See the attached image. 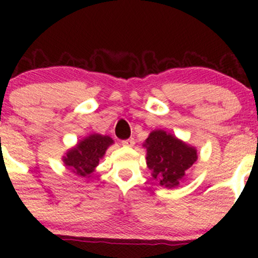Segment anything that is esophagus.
I'll use <instances>...</instances> for the list:
<instances>
[{
  "label": "esophagus",
  "mask_w": 258,
  "mask_h": 258,
  "mask_svg": "<svg viewBox=\"0 0 258 258\" xmlns=\"http://www.w3.org/2000/svg\"><path fill=\"white\" fill-rule=\"evenodd\" d=\"M122 146H126V147H132V146H135V139H128V140H123L122 141Z\"/></svg>",
  "instance_id": "obj_1"
}]
</instances>
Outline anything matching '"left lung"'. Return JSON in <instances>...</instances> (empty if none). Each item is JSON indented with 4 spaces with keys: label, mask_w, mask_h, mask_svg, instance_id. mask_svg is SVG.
I'll use <instances>...</instances> for the list:
<instances>
[{
    "label": "left lung",
    "mask_w": 258,
    "mask_h": 258,
    "mask_svg": "<svg viewBox=\"0 0 258 258\" xmlns=\"http://www.w3.org/2000/svg\"><path fill=\"white\" fill-rule=\"evenodd\" d=\"M144 147L147 151L146 161L153 178H157L161 186L167 188L177 187L197 161L196 148L162 130L151 132Z\"/></svg>",
    "instance_id": "left-lung-1"
}]
</instances>
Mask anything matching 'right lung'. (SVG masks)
I'll list each match as a JSON object with an SVG mask.
<instances>
[{
    "label": "right lung",
    "instance_id": "add662e5",
    "mask_svg": "<svg viewBox=\"0 0 258 258\" xmlns=\"http://www.w3.org/2000/svg\"><path fill=\"white\" fill-rule=\"evenodd\" d=\"M113 144V140L102 135H90L77 144L76 147L69 150L62 157L63 163L76 175L90 177L105 156L106 150Z\"/></svg>",
    "mask_w": 258,
    "mask_h": 258
}]
</instances>
